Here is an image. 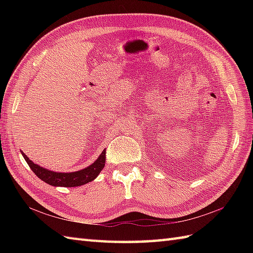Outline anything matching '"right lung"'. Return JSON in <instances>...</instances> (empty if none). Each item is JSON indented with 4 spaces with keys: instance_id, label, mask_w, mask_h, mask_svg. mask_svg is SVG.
Masks as SVG:
<instances>
[{
    "instance_id": "obj_1",
    "label": "right lung",
    "mask_w": 253,
    "mask_h": 253,
    "mask_svg": "<svg viewBox=\"0 0 253 253\" xmlns=\"http://www.w3.org/2000/svg\"><path fill=\"white\" fill-rule=\"evenodd\" d=\"M21 154H23L24 159L28 163L32 171L41 180L54 187H78L88 184V182L96 178V176L100 174V171L103 169L105 165V150H103L100 157L92 164L89 165L88 168L77 171H72V173H60V171H53L41 168L40 165L29 160V158L23 151H21Z\"/></svg>"
}]
</instances>
